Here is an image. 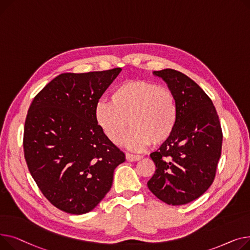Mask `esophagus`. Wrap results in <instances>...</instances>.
<instances>
[{
  "label": "esophagus",
  "mask_w": 250,
  "mask_h": 250,
  "mask_svg": "<svg viewBox=\"0 0 250 250\" xmlns=\"http://www.w3.org/2000/svg\"><path fill=\"white\" fill-rule=\"evenodd\" d=\"M142 158V156L140 155H135V154H132V153H126V159L128 161H138Z\"/></svg>",
  "instance_id": "esophagus-1"
}]
</instances>
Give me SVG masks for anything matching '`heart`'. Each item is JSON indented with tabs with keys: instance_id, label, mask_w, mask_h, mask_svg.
Wrapping results in <instances>:
<instances>
[{
	"instance_id": "obj_1",
	"label": "heart",
	"mask_w": 250,
	"mask_h": 250,
	"mask_svg": "<svg viewBox=\"0 0 250 250\" xmlns=\"http://www.w3.org/2000/svg\"><path fill=\"white\" fill-rule=\"evenodd\" d=\"M95 120L117 145L131 125L124 142L131 149L142 150L151 142L157 145L170 138L179 120L178 102L167 86L147 81H126L112 90L110 102L100 101L96 105Z\"/></svg>"
}]
</instances>
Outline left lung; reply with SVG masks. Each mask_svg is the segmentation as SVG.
I'll return each mask as SVG.
<instances>
[{
	"label": "left lung",
	"instance_id": "left-lung-1",
	"mask_svg": "<svg viewBox=\"0 0 250 250\" xmlns=\"http://www.w3.org/2000/svg\"><path fill=\"white\" fill-rule=\"evenodd\" d=\"M153 75L177 98L179 120L170 138L150 154L155 172L147 186L159 200L179 206L198 199L213 184L223 133L212 100L198 83L171 68Z\"/></svg>",
	"mask_w": 250,
	"mask_h": 250
}]
</instances>
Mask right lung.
I'll use <instances>...</instances> for the list:
<instances>
[{
    "instance_id": "1",
    "label": "right lung",
    "mask_w": 250,
    "mask_h": 250,
    "mask_svg": "<svg viewBox=\"0 0 250 250\" xmlns=\"http://www.w3.org/2000/svg\"><path fill=\"white\" fill-rule=\"evenodd\" d=\"M120 71L62 73L29 107L26 164L44 197L63 212L92 211L110 190L115 168L125 161L95 120L99 99Z\"/></svg>"
}]
</instances>
